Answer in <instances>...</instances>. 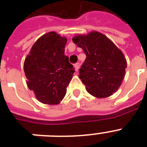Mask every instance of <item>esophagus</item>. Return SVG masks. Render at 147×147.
Wrapping results in <instances>:
<instances>
[{
	"label": "esophagus",
	"instance_id": "34e87169",
	"mask_svg": "<svg viewBox=\"0 0 147 147\" xmlns=\"http://www.w3.org/2000/svg\"><path fill=\"white\" fill-rule=\"evenodd\" d=\"M74 67H75V70H76V71H78L80 68V63H76Z\"/></svg>",
	"mask_w": 147,
	"mask_h": 147
}]
</instances>
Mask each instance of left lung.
I'll return each mask as SVG.
<instances>
[{
    "instance_id": "1",
    "label": "left lung",
    "mask_w": 147,
    "mask_h": 147,
    "mask_svg": "<svg viewBox=\"0 0 147 147\" xmlns=\"http://www.w3.org/2000/svg\"><path fill=\"white\" fill-rule=\"evenodd\" d=\"M72 40L86 55L79 77L87 92L96 98L111 96L121 85L125 75L127 61L121 51L98 32L78 35Z\"/></svg>"
}]
</instances>
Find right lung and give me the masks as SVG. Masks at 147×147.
<instances>
[{
	"label": "right lung",
	"instance_id": "1",
	"mask_svg": "<svg viewBox=\"0 0 147 147\" xmlns=\"http://www.w3.org/2000/svg\"><path fill=\"white\" fill-rule=\"evenodd\" d=\"M67 38L55 32L35 42L24 62L26 83L38 101L57 105L64 98L74 67L64 55Z\"/></svg>",
	"mask_w": 147,
	"mask_h": 147
}]
</instances>
